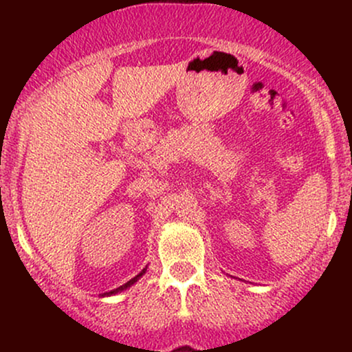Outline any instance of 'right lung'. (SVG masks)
<instances>
[{
  "label": "right lung",
  "instance_id": "1",
  "mask_svg": "<svg viewBox=\"0 0 352 352\" xmlns=\"http://www.w3.org/2000/svg\"><path fill=\"white\" fill-rule=\"evenodd\" d=\"M145 270H147V268H144V270H142V272H140L139 274H137V276H135V278H132V280H131V281H127V283H125V285H122V286H119V288L112 289V292H109V293H104V294H102V296H111V294H116V293H119V292H124V289H127V288H129V286H132V285H134V283H135L137 280H139V278H140V276H142V274L145 273Z\"/></svg>",
  "mask_w": 352,
  "mask_h": 352
}]
</instances>
